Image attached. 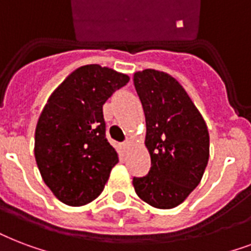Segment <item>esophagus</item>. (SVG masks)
Segmentation results:
<instances>
[{
    "label": "esophagus",
    "instance_id": "esophagus-1",
    "mask_svg": "<svg viewBox=\"0 0 251 251\" xmlns=\"http://www.w3.org/2000/svg\"><path fill=\"white\" fill-rule=\"evenodd\" d=\"M131 146H133V142H131V141H126V142L124 143V145H122V147H124L125 150H129V149Z\"/></svg>",
    "mask_w": 251,
    "mask_h": 251
}]
</instances>
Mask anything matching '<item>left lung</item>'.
<instances>
[{"label": "left lung", "mask_w": 251, "mask_h": 251, "mask_svg": "<svg viewBox=\"0 0 251 251\" xmlns=\"http://www.w3.org/2000/svg\"><path fill=\"white\" fill-rule=\"evenodd\" d=\"M134 87L146 118L151 168L134 177L135 192L159 209L184 201L201 180L209 159V133L204 118L176 79L166 72L134 74Z\"/></svg>", "instance_id": "8db88e82"}]
</instances>
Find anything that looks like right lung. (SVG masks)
Returning <instances> with one entry per match:
<instances>
[{"label": "right lung", "mask_w": 251, "mask_h": 251, "mask_svg": "<svg viewBox=\"0 0 251 251\" xmlns=\"http://www.w3.org/2000/svg\"><path fill=\"white\" fill-rule=\"evenodd\" d=\"M129 80L108 67H80L42 110L35 129L36 164L46 185L67 205L93 201L118 163L117 151L105 137L102 105Z\"/></svg>", "instance_id": "obj_1"}]
</instances>
